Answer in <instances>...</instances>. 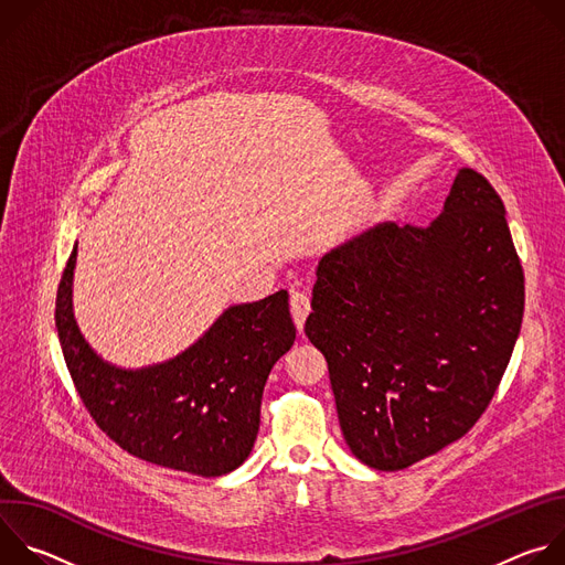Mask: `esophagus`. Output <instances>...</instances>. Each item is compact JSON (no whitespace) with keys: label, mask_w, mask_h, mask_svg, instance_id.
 <instances>
[{"label":"esophagus","mask_w":565,"mask_h":565,"mask_svg":"<svg viewBox=\"0 0 565 565\" xmlns=\"http://www.w3.org/2000/svg\"><path fill=\"white\" fill-rule=\"evenodd\" d=\"M290 312H292L297 331L301 333L303 321H306V317H308V312H310V299H308L306 292H292V295H290Z\"/></svg>","instance_id":"obj_1"}]
</instances>
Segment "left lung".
Returning <instances> with one entry per match:
<instances>
[{"mask_svg":"<svg viewBox=\"0 0 565 565\" xmlns=\"http://www.w3.org/2000/svg\"><path fill=\"white\" fill-rule=\"evenodd\" d=\"M523 303L505 205L469 168L429 227L380 223L321 257L303 331L353 456L397 471L462 438L508 369Z\"/></svg>","mask_w":565,"mask_h":565,"instance_id":"obj_1","label":"left lung"}]
</instances>
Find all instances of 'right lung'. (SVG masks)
<instances>
[{
  "instance_id": "obj_1",
  "label": "right lung",
  "mask_w": 565,
  "mask_h": 565,
  "mask_svg": "<svg viewBox=\"0 0 565 565\" xmlns=\"http://www.w3.org/2000/svg\"><path fill=\"white\" fill-rule=\"evenodd\" d=\"M75 257L77 244L57 288L55 329L96 425L140 460L205 478L234 471L255 447L270 369L295 344L288 292L230 306L168 362L120 369L105 362L77 329Z\"/></svg>"
}]
</instances>
